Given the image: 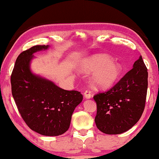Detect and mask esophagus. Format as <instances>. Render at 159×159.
<instances>
[{"mask_svg": "<svg viewBox=\"0 0 159 159\" xmlns=\"http://www.w3.org/2000/svg\"><path fill=\"white\" fill-rule=\"evenodd\" d=\"M84 97L87 99H90L92 97V93H91V91L89 89H87L84 92Z\"/></svg>", "mask_w": 159, "mask_h": 159, "instance_id": "1", "label": "esophagus"}]
</instances>
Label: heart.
<instances>
[{"label": "heart", "mask_w": 159, "mask_h": 159, "mask_svg": "<svg viewBox=\"0 0 159 159\" xmlns=\"http://www.w3.org/2000/svg\"><path fill=\"white\" fill-rule=\"evenodd\" d=\"M83 71H94L91 81L96 88L108 89L112 87L123 73L121 66L103 54L93 55L80 65Z\"/></svg>", "instance_id": "heart-1"}]
</instances>
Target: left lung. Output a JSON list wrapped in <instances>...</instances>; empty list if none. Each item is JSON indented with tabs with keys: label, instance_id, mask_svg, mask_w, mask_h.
Masks as SVG:
<instances>
[{
	"label": "left lung",
	"instance_id": "1",
	"mask_svg": "<svg viewBox=\"0 0 159 159\" xmlns=\"http://www.w3.org/2000/svg\"><path fill=\"white\" fill-rule=\"evenodd\" d=\"M147 68L142 56L116 84L93 98L97 103L96 125L102 133L117 134L136 124L142 116L146 102Z\"/></svg>",
	"mask_w": 159,
	"mask_h": 159
}]
</instances>
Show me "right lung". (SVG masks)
<instances>
[{
    "mask_svg": "<svg viewBox=\"0 0 159 159\" xmlns=\"http://www.w3.org/2000/svg\"><path fill=\"white\" fill-rule=\"evenodd\" d=\"M48 47L35 45L20 54L10 79L12 95L21 118L32 130L42 135L58 136L69 129L83 95L76 90H64L31 73L33 54Z\"/></svg>",
    "mask_w": 159,
    "mask_h": 159,
    "instance_id": "add662e5",
    "label": "right lung"
}]
</instances>
